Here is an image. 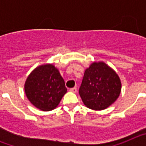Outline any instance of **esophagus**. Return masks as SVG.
<instances>
[{"label":"esophagus","instance_id":"1","mask_svg":"<svg viewBox=\"0 0 146 146\" xmlns=\"http://www.w3.org/2000/svg\"><path fill=\"white\" fill-rule=\"evenodd\" d=\"M69 91L70 92H72V93H76L77 92V88H70L69 89Z\"/></svg>","mask_w":146,"mask_h":146}]
</instances>
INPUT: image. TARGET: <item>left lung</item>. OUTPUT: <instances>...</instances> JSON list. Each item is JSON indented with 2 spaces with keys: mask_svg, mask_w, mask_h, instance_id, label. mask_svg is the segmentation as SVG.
<instances>
[{
  "mask_svg": "<svg viewBox=\"0 0 146 146\" xmlns=\"http://www.w3.org/2000/svg\"><path fill=\"white\" fill-rule=\"evenodd\" d=\"M121 91L118 74L104 62L99 61L86 69L79 94L87 108L102 110L116 101Z\"/></svg>",
  "mask_w": 146,
  "mask_h": 146,
  "instance_id": "left-lung-1",
  "label": "left lung"
}]
</instances>
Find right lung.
<instances>
[{"label":"right lung","mask_w":146,"mask_h":146,"mask_svg":"<svg viewBox=\"0 0 146 146\" xmlns=\"http://www.w3.org/2000/svg\"><path fill=\"white\" fill-rule=\"evenodd\" d=\"M24 88L30 102L42 111L55 109L67 92L59 70L52 64L35 68L27 77Z\"/></svg>","instance_id":"1"}]
</instances>
